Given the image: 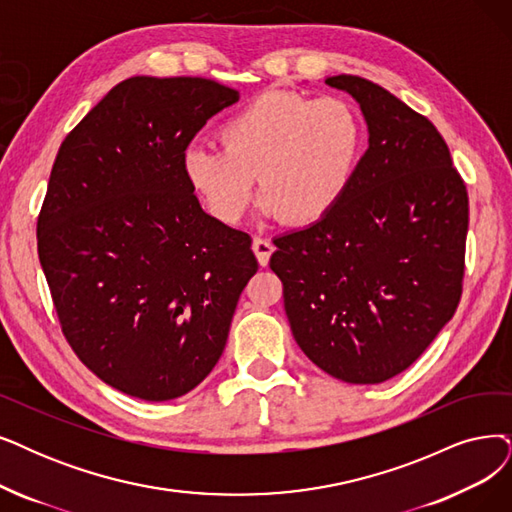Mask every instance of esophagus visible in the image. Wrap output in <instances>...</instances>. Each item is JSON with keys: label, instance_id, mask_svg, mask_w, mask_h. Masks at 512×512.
Instances as JSON below:
<instances>
[{"label": "esophagus", "instance_id": "1", "mask_svg": "<svg viewBox=\"0 0 512 512\" xmlns=\"http://www.w3.org/2000/svg\"><path fill=\"white\" fill-rule=\"evenodd\" d=\"M252 250H254L256 258H258V262H260V267H267L271 254L275 252V245H273V241L267 239V237H254Z\"/></svg>", "mask_w": 512, "mask_h": 512}]
</instances>
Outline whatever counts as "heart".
<instances>
[{"label":"heart","mask_w":512,"mask_h":512,"mask_svg":"<svg viewBox=\"0 0 512 512\" xmlns=\"http://www.w3.org/2000/svg\"><path fill=\"white\" fill-rule=\"evenodd\" d=\"M220 142L222 149L182 153V174L216 220L235 224L245 216L260 174L264 214L315 224L349 195L365 128L340 96L267 92L224 121Z\"/></svg>","instance_id":"obj_1"}]
</instances>
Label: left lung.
<instances>
[{"label":"left lung","mask_w":512,"mask_h":512,"mask_svg":"<svg viewBox=\"0 0 512 512\" xmlns=\"http://www.w3.org/2000/svg\"><path fill=\"white\" fill-rule=\"evenodd\" d=\"M325 84L359 102L370 147L330 216L273 241L271 269L304 355L342 382L378 384L407 370L458 309L468 193L424 115L370 79Z\"/></svg>","instance_id":"1"}]
</instances>
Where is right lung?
Returning <instances> with one entry per match:
<instances>
[{
  "mask_svg": "<svg viewBox=\"0 0 512 512\" xmlns=\"http://www.w3.org/2000/svg\"><path fill=\"white\" fill-rule=\"evenodd\" d=\"M239 92L203 77H130L67 134L37 252L73 353L130 397L187 395L218 363L252 237L208 216L182 153Z\"/></svg>",
  "mask_w": 512,
  "mask_h": 512,
  "instance_id": "1",
  "label": "right lung"
}]
</instances>
